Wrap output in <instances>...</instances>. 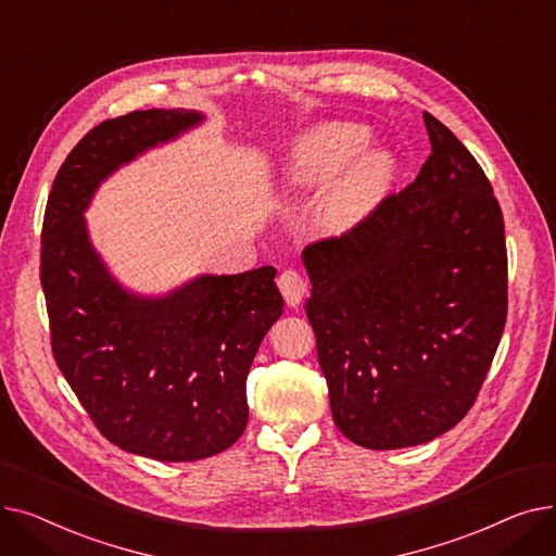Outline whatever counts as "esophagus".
I'll return each instance as SVG.
<instances>
[{
    "label": "esophagus",
    "mask_w": 556,
    "mask_h": 556,
    "mask_svg": "<svg viewBox=\"0 0 556 556\" xmlns=\"http://www.w3.org/2000/svg\"><path fill=\"white\" fill-rule=\"evenodd\" d=\"M277 283H279V290H281V295H283L286 304H288L290 308L300 306L302 298L306 295V281H304V277H302L300 273H295V270H283V273L279 275Z\"/></svg>",
    "instance_id": "34e87169"
}]
</instances>
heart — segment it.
Segmentation results:
<instances>
[{
    "label": "heart",
    "mask_w": 556,
    "mask_h": 556,
    "mask_svg": "<svg viewBox=\"0 0 556 556\" xmlns=\"http://www.w3.org/2000/svg\"><path fill=\"white\" fill-rule=\"evenodd\" d=\"M367 139L369 130L365 126L349 122H331L313 128L290 155L286 187L298 193L327 187ZM392 178L394 160L386 149H371L358 155L327 189L323 207H319L323 225L336 233L361 225L383 200Z\"/></svg>",
    "instance_id": "obj_1"
}]
</instances>
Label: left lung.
I'll list each match as a JSON object with an SVG mask.
<instances>
[{"label":"left lung","mask_w":556,"mask_h":556,"mask_svg":"<svg viewBox=\"0 0 556 556\" xmlns=\"http://www.w3.org/2000/svg\"><path fill=\"white\" fill-rule=\"evenodd\" d=\"M424 122L432 153L417 180L302 252L333 421L371 451L457 426L507 319L501 204L466 146L432 114Z\"/></svg>","instance_id":"8db88e82"}]
</instances>
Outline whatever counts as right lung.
Segmentation results:
<instances>
[{"label": "right lung", "mask_w": 556, "mask_h": 556, "mask_svg": "<svg viewBox=\"0 0 556 556\" xmlns=\"http://www.w3.org/2000/svg\"><path fill=\"white\" fill-rule=\"evenodd\" d=\"M195 110H135L87 132L45 212L40 281L53 358L108 442L160 462L223 453L248 426L245 381L283 300L277 270L198 275L166 295L112 277L85 210L110 175L195 128Z\"/></svg>", "instance_id": "obj_1"}]
</instances>
